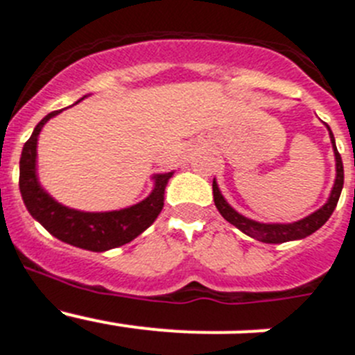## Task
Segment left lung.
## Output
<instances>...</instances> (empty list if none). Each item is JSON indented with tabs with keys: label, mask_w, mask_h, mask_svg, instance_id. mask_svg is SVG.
I'll use <instances>...</instances> for the list:
<instances>
[{
	"label": "left lung",
	"mask_w": 355,
	"mask_h": 355,
	"mask_svg": "<svg viewBox=\"0 0 355 355\" xmlns=\"http://www.w3.org/2000/svg\"><path fill=\"white\" fill-rule=\"evenodd\" d=\"M327 130L329 137H331L332 150H334V159H336V180H334V184H332L331 196H329L327 202L322 208L316 209L311 215L304 216L300 220L290 222V224H265V222L252 220V218H247L241 213H238L224 199L220 188H218L216 181L213 180V200H215V206L218 209V213L224 216L229 224H233L234 227L240 229L241 233H245L247 236L254 238V240L263 241V243H284V241L302 240V238L309 236L315 231H318L329 220V216L332 215V211H334V208L338 205V200H340L341 190H343V162H341V156L336 149V142H334V135H332L331 128L327 126Z\"/></svg>",
	"instance_id": "1"
}]
</instances>
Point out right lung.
<instances>
[{
    "label": "right lung",
    "instance_id": "obj_1",
    "mask_svg": "<svg viewBox=\"0 0 355 355\" xmlns=\"http://www.w3.org/2000/svg\"><path fill=\"white\" fill-rule=\"evenodd\" d=\"M60 112L62 110H58L46 115L37 124L23 147L21 159H19V190L23 196L24 206L46 231L69 245L92 250V252H105V250L130 243L139 234H142L162 213L165 187L174 172L153 175L155 187L149 196L128 208L114 209V211H80V209L60 205L44 190L39 181V174H37L39 133L46 126V122L56 117Z\"/></svg>",
    "mask_w": 355,
    "mask_h": 355
}]
</instances>
